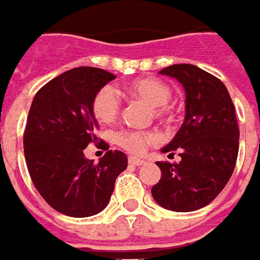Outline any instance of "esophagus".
Masks as SVG:
<instances>
[{
    "label": "esophagus",
    "instance_id": "1",
    "mask_svg": "<svg viewBox=\"0 0 260 260\" xmlns=\"http://www.w3.org/2000/svg\"><path fill=\"white\" fill-rule=\"evenodd\" d=\"M129 164L131 165H134V167H141V165H144L145 160L141 159V158H134V156H131Z\"/></svg>",
    "mask_w": 260,
    "mask_h": 260
}]
</instances>
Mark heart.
<instances>
[{"instance_id": "1", "label": "heart", "mask_w": 260, "mask_h": 260, "mask_svg": "<svg viewBox=\"0 0 260 260\" xmlns=\"http://www.w3.org/2000/svg\"><path fill=\"white\" fill-rule=\"evenodd\" d=\"M126 89L132 95L148 102L151 107L156 108V114L164 115L172 91L160 79L145 77L131 81ZM121 95L114 86L107 85L96 92L92 102V111L95 118L102 123H111L115 121L121 111ZM158 141V137L153 132H144L135 129H121L115 134V142L123 149L132 153H142L149 146Z\"/></svg>"}]
</instances>
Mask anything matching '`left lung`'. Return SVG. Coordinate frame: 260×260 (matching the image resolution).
<instances>
[{
    "instance_id": "left-lung-1",
    "label": "left lung",
    "mask_w": 260,
    "mask_h": 260,
    "mask_svg": "<svg viewBox=\"0 0 260 260\" xmlns=\"http://www.w3.org/2000/svg\"><path fill=\"white\" fill-rule=\"evenodd\" d=\"M185 89V119L164 153L179 152L181 162H156L160 179L152 197L162 208L192 212L211 204L234 174L239 128L234 102L223 82L190 63L159 71Z\"/></svg>"
}]
</instances>
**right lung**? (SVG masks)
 Wrapping results in <instances>:
<instances>
[{
	"mask_svg": "<svg viewBox=\"0 0 260 260\" xmlns=\"http://www.w3.org/2000/svg\"><path fill=\"white\" fill-rule=\"evenodd\" d=\"M112 79L114 74L101 68H74L42 86L29 108L24 134L28 172L47 204L67 216L104 211L118 175L128 167L121 151H108L98 164L84 153L98 139L93 98Z\"/></svg>",
	"mask_w": 260,
	"mask_h": 260,
	"instance_id": "add662e5",
	"label": "right lung"
}]
</instances>
